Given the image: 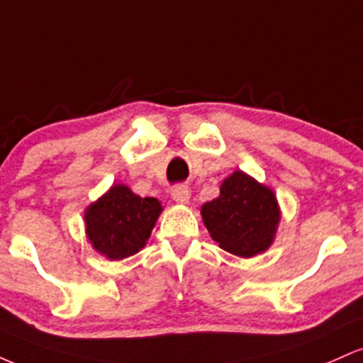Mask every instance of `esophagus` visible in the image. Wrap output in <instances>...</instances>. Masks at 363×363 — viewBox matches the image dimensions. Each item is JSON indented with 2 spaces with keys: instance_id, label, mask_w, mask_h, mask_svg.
Listing matches in <instances>:
<instances>
[{
  "instance_id": "1",
  "label": "esophagus",
  "mask_w": 363,
  "mask_h": 363,
  "mask_svg": "<svg viewBox=\"0 0 363 363\" xmlns=\"http://www.w3.org/2000/svg\"><path fill=\"white\" fill-rule=\"evenodd\" d=\"M170 194H172L174 201H177V203L189 201V187H187L186 184H176L172 187V191H170Z\"/></svg>"
}]
</instances>
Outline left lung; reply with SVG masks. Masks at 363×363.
<instances>
[{
    "label": "left lung",
    "mask_w": 363,
    "mask_h": 363,
    "mask_svg": "<svg viewBox=\"0 0 363 363\" xmlns=\"http://www.w3.org/2000/svg\"><path fill=\"white\" fill-rule=\"evenodd\" d=\"M211 239L235 256L251 257L273 242L280 208L273 191L245 176L234 172L225 179L220 196L201 208Z\"/></svg>",
    "instance_id": "1"
}]
</instances>
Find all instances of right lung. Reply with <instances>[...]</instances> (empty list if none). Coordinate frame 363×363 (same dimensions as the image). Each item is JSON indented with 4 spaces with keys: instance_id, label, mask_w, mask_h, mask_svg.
<instances>
[{
    "instance_id": "add662e5",
    "label": "right lung",
    "mask_w": 363,
    "mask_h": 363,
    "mask_svg": "<svg viewBox=\"0 0 363 363\" xmlns=\"http://www.w3.org/2000/svg\"><path fill=\"white\" fill-rule=\"evenodd\" d=\"M160 211L158 199L141 198L118 184L86 208V235L109 259H124L145 247Z\"/></svg>"
}]
</instances>
